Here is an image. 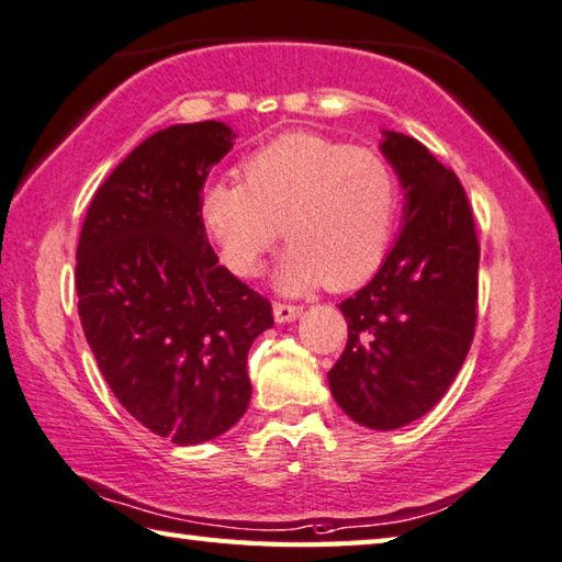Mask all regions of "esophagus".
Returning <instances> with one entry per match:
<instances>
[{
    "label": "esophagus",
    "mask_w": 562,
    "mask_h": 562,
    "mask_svg": "<svg viewBox=\"0 0 562 562\" xmlns=\"http://www.w3.org/2000/svg\"><path fill=\"white\" fill-rule=\"evenodd\" d=\"M303 313L301 306H291V303H273V318L276 323H293Z\"/></svg>",
    "instance_id": "obj_1"
}]
</instances>
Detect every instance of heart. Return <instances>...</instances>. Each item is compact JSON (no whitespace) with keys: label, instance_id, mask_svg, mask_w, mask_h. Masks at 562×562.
Instances as JSON below:
<instances>
[{"label":"heart","instance_id":"1","mask_svg":"<svg viewBox=\"0 0 562 562\" xmlns=\"http://www.w3.org/2000/svg\"><path fill=\"white\" fill-rule=\"evenodd\" d=\"M241 180L206 184L200 202L204 229L232 273H259L279 234L289 241L273 273L283 293L321 283L346 291L380 266L400 200L395 167L382 153L291 133L246 157Z\"/></svg>","mask_w":562,"mask_h":562}]
</instances>
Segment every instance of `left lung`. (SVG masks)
I'll list each match as a JSON object with an SVG mask.
<instances>
[{
  "label": "left lung",
  "mask_w": 562,
  "mask_h": 562,
  "mask_svg": "<svg viewBox=\"0 0 562 562\" xmlns=\"http://www.w3.org/2000/svg\"><path fill=\"white\" fill-rule=\"evenodd\" d=\"M405 190L402 229L368 286L342 301L348 346L328 372L358 425L400 429L445 397L476 328L479 241L457 175L415 137L382 131Z\"/></svg>",
  "instance_id": "obj_1"
}]
</instances>
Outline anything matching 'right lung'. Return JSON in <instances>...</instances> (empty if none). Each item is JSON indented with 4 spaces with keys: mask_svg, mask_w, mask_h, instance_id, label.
<instances>
[{
    "mask_svg": "<svg viewBox=\"0 0 562 562\" xmlns=\"http://www.w3.org/2000/svg\"><path fill=\"white\" fill-rule=\"evenodd\" d=\"M234 140L220 121L147 137L98 187L76 249L78 316L108 387L177 447L241 419L246 356L273 326L269 301L220 266L200 214Z\"/></svg>",
    "mask_w": 562,
    "mask_h": 562,
    "instance_id": "1",
    "label": "right lung"
}]
</instances>
